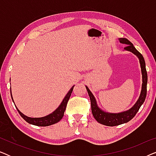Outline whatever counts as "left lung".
Returning <instances> with one entry per match:
<instances>
[{"label":"left lung","instance_id":"left-lung-1","mask_svg":"<svg viewBox=\"0 0 156 156\" xmlns=\"http://www.w3.org/2000/svg\"><path fill=\"white\" fill-rule=\"evenodd\" d=\"M119 41L121 43L126 44V47H125V50L131 51L135 54L138 57L140 64V67H141L142 72V78H143V84H142V89L139 99H138L135 105L132 107L131 109H129L127 112H124L119 114H108V113L104 112L100 108L98 107L96 102L95 98L94 97L92 93L91 92L89 88L86 87L87 92L90 98L91 101V112L94 119L99 123L107 126H119L123 123L129 122L131 121L137 112L139 110V108L146 99V94H147V82H148V74L146 69V62H145L144 58L143 55L138 52L135 48L133 44L129 41L126 38H120Z\"/></svg>","mask_w":156,"mask_h":156}]
</instances>
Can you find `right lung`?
I'll list each match as a JSON object with an SVG mask.
<instances>
[{
	"label": "right lung",
	"mask_w": 156,
	"mask_h": 156,
	"mask_svg": "<svg viewBox=\"0 0 156 156\" xmlns=\"http://www.w3.org/2000/svg\"><path fill=\"white\" fill-rule=\"evenodd\" d=\"M73 88L74 87H72L71 89L69 91V92L67 94V95L65 96V99H63L62 102L59 107L57 108L54 112H52V114L48 115V116L42 117V118H30V117H27L26 116H25L24 114H23L18 109V108L16 107V108L21 117H22L25 121H26L27 123H30V124L38 126H48L55 124V123L59 122V121L62 119V117L64 116V113H65V111L66 109V106H67V102L69 101V97L72 92V90H73Z\"/></svg>",
	"instance_id": "1"
}]
</instances>
